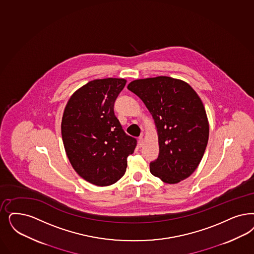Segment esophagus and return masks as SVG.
Segmentation results:
<instances>
[{
  "instance_id": "34e87169",
  "label": "esophagus",
  "mask_w": 254,
  "mask_h": 254,
  "mask_svg": "<svg viewBox=\"0 0 254 254\" xmlns=\"http://www.w3.org/2000/svg\"><path fill=\"white\" fill-rule=\"evenodd\" d=\"M138 144H139V146H142V144H143V137L142 136H140V138H139V140H138Z\"/></svg>"
}]
</instances>
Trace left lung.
Segmentation results:
<instances>
[{
	"label": "left lung",
	"mask_w": 254,
	"mask_h": 254,
	"mask_svg": "<svg viewBox=\"0 0 254 254\" xmlns=\"http://www.w3.org/2000/svg\"><path fill=\"white\" fill-rule=\"evenodd\" d=\"M127 89L143 101L157 127L159 154L150 163L151 174L167 184L192 175L209 136L204 106L197 93L183 80L165 76L133 80Z\"/></svg>",
	"instance_id": "1"
}]
</instances>
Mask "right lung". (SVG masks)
Masks as SVG:
<instances>
[{"label": "right lung", "instance_id": "add662e5", "mask_svg": "<svg viewBox=\"0 0 254 254\" xmlns=\"http://www.w3.org/2000/svg\"><path fill=\"white\" fill-rule=\"evenodd\" d=\"M126 82L116 78L89 81L64 108L61 129L65 153L78 175L91 184L116 183L137 145L114 114V102Z\"/></svg>", "mask_w": 254, "mask_h": 254}]
</instances>
